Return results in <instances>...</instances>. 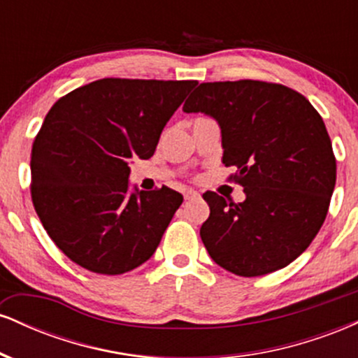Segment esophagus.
<instances>
[{
    "mask_svg": "<svg viewBox=\"0 0 358 358\" xmlns=\"http://www.w3.org/2000/svg\"><path fill=\"white\" fill-rule=\"evenodd\" d=\"M200 193L195 192V190H188L185 192V200H192V199H199Z\"/></svg>",
    "mask_w": 358,
    "mask_h": 358,
    "instance_id": "obj_1",
    "label": "esophagus"
}]
</instances>
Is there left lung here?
<instances>
[{
    "label": "left lung",
    "mask_w": 358,
    "mask_h": 358,
    "mask_svg": "<svg viewBox=\"0 0 358 358\" xmlns=\"http://www.w3.org/2000/svg\"><path fill=\"white\" fill-rule=\"evenodd\" d=\"M217 121L222 163L237 166L245 200L205 192V249L237 276H264L305 252L327 217L336 162L322 116L305 96L259 80L200 84L183 106Z\"/></svg>",
    "instance_id": "8db88e82"
}]
</instances>
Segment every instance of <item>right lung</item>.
Segmentation results:
<instances>
[{"label": "right lung", "instance_id": "right-lung-1", "mask_svg": "<svg viewBox=\"0 0 358 358\" xmlns=\"http://www.w3.org/2000/svg\"><path fill=\"white\" fill-rule=\"evenodd\" d=\"M196 80L101 79L53 104L31 150V200L76 264L122 274L155 254L183 202L178 192H129L131 162L151 158Z\"/></svg>", "mask_w": 358, "mask_h": 358}]
</instances>
